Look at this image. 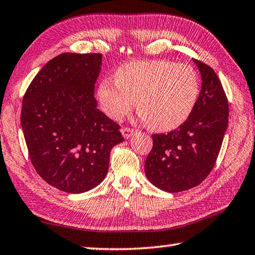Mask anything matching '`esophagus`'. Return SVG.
Returning a JSON list of instances; mask_svg holds the SVG:
<instances>
[{"mask_svg": "<svg viewBox=\"0 0 255 255\" xmlns=\"http://www.w3.org/2000/svg\"><path fill=\"white\" fill-rule=\"evenodd\" d=\"M133 132H135V130H133L132 128H129V127H124V128H122V133H123V136L125 137V138H128L129 137H131L132 135H133Z\"/></svg>", "mask_w": 255, "mask_h": 255, "instance_id": "obj_1", "label": "esophagus"}]
</instances>
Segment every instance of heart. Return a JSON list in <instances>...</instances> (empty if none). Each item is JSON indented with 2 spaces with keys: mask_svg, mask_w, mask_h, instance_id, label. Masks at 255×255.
<instances>
[{
  "mask_svg": "<svg viewBox=\"0 0 255 255\" xmlns=\"http://www.w3.org/2000/svg\"><path fill=\"white\" fill-rule=\"evenodd\" d=\"M199 96V76L189 64L170 60H133L103 79L98 89L102 110L120 120L135 107L148 126L171 130L182 125Z\"/></svg>",
  "mask_w": 255,
  "mask_h": 255,
  "instance_id": "heart-1",
  "label": "heart"
}]
</instances>
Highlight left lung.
I'll use <instances>...</instances> for the list:
<instances>
[{
	"label": "left lung",
	"mask_w": 255,
	"mask_h": 255,
	"mask_svg": "<svg viewBox=\"0 0 255 255\" xmlns=\"http://www.w3.org/2000/svg\"><path fill=\"white\" fill-rule=\"evenodd\" d=\"M201 73V91L191 115L167 133H153L145 161L150 183L167 192L199 185L214 169L228 125V100L217 74L193 58Z\"/></svg>",
	"instance_id": "8db88e82"
}]
</instances>
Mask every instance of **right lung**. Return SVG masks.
I'll return each mask as SVG.
<instances>
[{
	"label": "right lung",
	"mask_w": 255,
	"mask_h": 255,
	"mask_svg": "<svg viewBox=\"0 0 255 255\" xmlns=\"http://www.w3.org/2000/svg\"><path fill=\"white\" fill-rule=\"evenodd\" d=\"M102 55L64 53L34 76L22 100L21 126L31 163L62 191L82 193L100 184L120 126L97 108Z\"/></svg>",
	"instance_id": "add662e5"
}]
</instances>
